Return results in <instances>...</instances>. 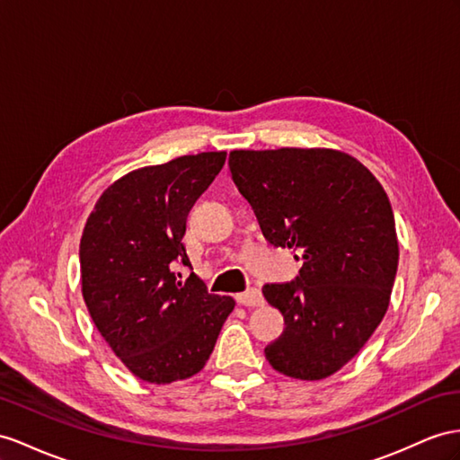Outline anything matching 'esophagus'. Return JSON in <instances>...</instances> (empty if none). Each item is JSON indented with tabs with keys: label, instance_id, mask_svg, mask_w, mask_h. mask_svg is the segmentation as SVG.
<instances>
[{
	"label": "esophagus",
	"instance_id": "esophagus-1",
	"mask_svg": "<svg viewBox=\"0 0 460 460\" xmlns=\"http://www.w3.org/2000/svg\"><path fill=\"white\" fill-rule=\"evenodd\" d=\"M234 299H237V303L244 305V307H261V305L264 303V297H262L261 289H256V288L246 289L243 293H237V296H234Z\"/></svg>",
	"mask_w": 460,
	"mask_h": 460
}]
</instances>
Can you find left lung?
I'll return each mask as SVG.
<instances>
[{"instance_id": "left-lung-1", "label": "left lung", "mask_w": 460, "mask_h": 460, "mask_svg": "<svg viewBox=\"0 0 460 460\" xmlns=\"http://www.w3.org/2000/svg\"><path fill=\"white\" fill-rule=\"evenodd\" d=\"M229 169L266 241L303 261L289 284L262 288L286 321L266 359L293 379L331 376L388 309L398 241L386 192L358 159L334 149L231 151Z\"/></svg>"}]
</instances>
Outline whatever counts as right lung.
Returning a JSON list of instances; mask_svg holds the SVG:
<instances>
[{
	"label": "right lung",
	"instance_id": "obj_1",
	"mask_svg": "<svg viewBox=\"0 0 460 460\" xmlns=\"http://www.w3.org/2000/svg\"><path fill=\"white\" fill-rule=\"evenodd\" d=\"M226 151L176 157L122 176L102 192L79 244L81 289L93 323L137 379L169 385L196 375L214 351L233 297L209 293L182 237L196 199Z\"/></svg>",
	"mask_w": 460,
	"mask_h": 460
}]
</instances>
